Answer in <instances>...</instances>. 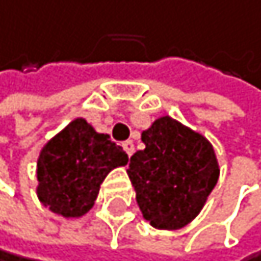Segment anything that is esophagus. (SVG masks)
Listing matches in <instances>:
<instances>
[{
    "label": "esophagus",
    "mask_w": 261,
    "mask_h": 261,
    "mask_svg": "<svg viewBox=\"0 0 261 261\" xmlns=\"http://www.w3.org/2000/svg\"><path fill=\"white\" fill-rule=\"evenodd\" d=\"M123 148H125V151H126V154H128V156H132V154L135 153V144H133L132 140H128V141L123 143Z\"/></svg>",
    "instance_id": "1"
}]
</instances>
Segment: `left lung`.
Listing matches in <instances>:
<instances>
[{"label": "left lung", "mask_w": 261, "mask_h": 261, "mask_svg": "<svg viewBox=\"0 0 261 261\" xmlns=\"http://www.w3.org/2000/svg\"><path fill=\"white\" fill-rule=\"evenodd\" d=\"M144 149L128 164L143 217L160 230H177L194 220L219 181L212 143L181 121L156 118L141 133Z\"/></svg>", "instance_id": "obj_1"}]
</instances>
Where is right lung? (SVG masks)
I'll return each instance as SVG.
<instances>
[{
  "instance_id": "right-lung-1",
  "label": "right lung",
  "mask_w": 261,
  "mask_h": 261,
  "mask_svg": "<svg viewBox=\"0 0 261 261\" xmlns=\"http://www.w3.org/2000/svg\"><path fill=\"white\" fill-rule=\"evenodd\" d=\"M126 163L128 154L117 143L79 117L42 146L37 199L57 216L79 219L93 207L108 172Z\"/></svg>"
}]
</instances>
